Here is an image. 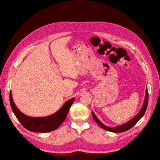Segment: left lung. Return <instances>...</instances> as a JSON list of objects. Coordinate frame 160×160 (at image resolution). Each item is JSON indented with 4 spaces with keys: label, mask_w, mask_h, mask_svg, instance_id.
<instances>
[{
    "label": "left lung",
    "mask_w": 160,
    "mask_h": 160,
    "mask_svg": "<svg viewBox=\"0 0 160 160\" xmlns=\"http://www.w3.org/2000/svg\"><path fill=\"white\" fill-rule=\"evenodd\" d=\"M148 89H147H147H146V96H145V98H144V101L143 105H142V107L141 108V110L140 111V112L135 115V116L132 118L131 120H129L128 122H127V123L123 124L122 125H119L116 127L114 128H111V127H107L106 125L103 124L102 122L98 120L97 118V117L96 116V115L94 114L93 112L92 111V115L93 118L94 119V120L96 122V123L100 126V127H102V128L105 129L108 131H111V132H124L125 131H127L128 129L131 128L133 126L137 123V122L140 120V119L143 117V115H144L146 110H147V108L148 106Z\"/></svg>",
    "instance_id": "left-lung-1"
}]
</instances>
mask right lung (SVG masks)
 <instances>
[{
  "instance_id": "add662e5",
  "label": "right lung",
  "mask_w": 160,
  "mask_h": 160,
  "mask_svg": "<svg viewBox=\"0 0 160 160\" xmlns=\"http://www.w3.org/2000/svg\"><path fill=\"white\" fill-rule=\"evenodd\" d=\"M74 98L67 101L56 113L47 117L32 118L23 114L13 102L12 92L9 93V100L12 109L24 127L32 132H47L56 130L67 118L69 108L73 104Z\"/></svg>"
}]
</instances>
